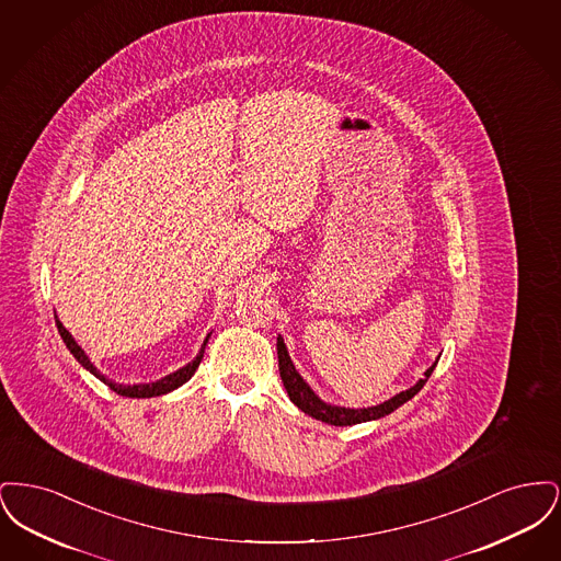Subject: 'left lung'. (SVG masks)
I'll list each match as a JSON object with an SVG mask.
<instances>
[{
  "mask_svg": "<svg viewBox=\"0 0 561 561\" xmlns=\"http://www.w3.org/2000/svg\"><path fill=\"white\" fill-rule=\"evenodd\" d=\"M277 359H279V376H282V382L290 396V401L294 405H298L305 414L318 419L321 423H328V425H334V427H347V425H357V423H366V421H376V419H382L387 414H391L393 410H398L401 403H405L408 400H412L428 380V376L435 370L439 357L435 359V364L428 368L425 373V378H421L414 387L405 389L398 393L396 398L391 400L382 401L378 405L373 408H341V405H330L325 401H321L313 389L302 380V376L296 373L294 368L293 359L288 355V348L284 345V339L277 336Z\"/></svg>",
  "mask_w": 561,
  "mask_h": 561,
  "instance_id": "8db88e82",
  "label": "left lung"
}]
</instances>
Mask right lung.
I'll list each match as a JSON object with an SVG mask.
<instances>
[{
  "label": "right lung",
  "instance_id": "add662e5",
  "mask_svg": "<svg viewBox=\"0 0 561 561\" xmlns=\"http://www.w3.org/2000/svg\"><path fill=\"white\" fill-rule=\"evenodd\" d=\"M56 328H58L60 339L65 341V345H67V348L73 353V357L80 362L81 366H83L85 370H90V373L94 374L99 380H103V382L107 385L108 389H113L117 396H124V398H158V396L170 393V391L179 389L181 385H185L188 378H191V376L195 374V370H197L199 362L204 359V348H206V343H208V339H210V334H208V336H206V341H204V345L199 348V353H197V357H195L191 364H187V366H183L181 370L168 374V376H163L161 380H156V382H145V385H119V382L108 380L105 374H101L96 368H94V364L88 359V355L83 353V348L76 343V339L69 334V330H67V328H65V325H62L58 320H56Z\"/></svg>",
  "mask_w": 561,
  "mask_h": 561
}]
</instances>
